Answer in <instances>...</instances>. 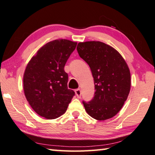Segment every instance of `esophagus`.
I'll use <instances>...</instances> for the list:
<instances>
[{
    "label": "esophagus",
    "instance_id": "esophagus-1",
    "mask_svg": "<svg viewBox=\"0 0 155 155\" xmlns=\"http://www.w3.org/2000/svg\"><path fill=\"white\" fill-rule=\"evenodd\" d=\"M75 94H76V96H77V98H81V91L79 88L78 89H77V90H75Z\"/></svg>",
    "mask_w": 155,
    "mask_h": 155
}]
</instances>
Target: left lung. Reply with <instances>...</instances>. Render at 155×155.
Segmentation results:
<instances>
[{
    "label": "left lung",
    "instance_id": "8db88e82",
    "mask_svg": "<svg viewBox=\"0 0 155 155\" xmlns=\"http://www.w3.org/2000/svg\"><path fill=\"white\" fill-rule=\"evenodd\" d=\"M79 56L90 66L95 84L91 101H83L86 112L97 120L115 116L127 101L130 89V70L116 50L101 41L79 42Z\"/></svg>",
    "mask_w": 155,
    "mask_h": 155
}]
</instances>
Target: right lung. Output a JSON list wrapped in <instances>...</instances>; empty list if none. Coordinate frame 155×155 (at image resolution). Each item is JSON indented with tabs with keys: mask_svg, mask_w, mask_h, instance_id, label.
<instances>
[{
	"mask_svg": "<svg viewBox=\"0 0 155 155\" xmlns=\"http://www.w3.org/2000/svg\"><path fill=\"white\" fill-rule=\"evenodd\" d=\"M77 44L64 39L50 41L40 48L26 67L25 95L35 112L44 118L61 116L74 96V91L68 88V75L64 66Z\"/></svg>",
	"mask_w": 155,
	"mask_h": 155,
	"instance_id": "1",
	"label": "right lung"
}]
</instances>
